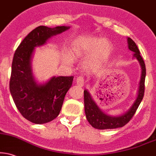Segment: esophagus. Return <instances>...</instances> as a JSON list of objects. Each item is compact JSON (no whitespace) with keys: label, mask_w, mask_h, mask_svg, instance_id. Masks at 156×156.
Masks as SVG:
<instances>
[{"label":"esophagus","mask_w":156,"mask_h":156,"mask_svg":"<svg viewBox=\"0 0 156 156\" xmlns=\"http://www.w3.org/2000/svg\"><path fill=\"white\" fill-rule=\"evenodd\" d=\"M84 83H85V80L83 77L79 76L76 78V84L78 85V86H80V87H82V86H84Z\"/></svg>","instance_id":"1"}]
</instances>
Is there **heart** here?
Instances as JSON below:
<instances>
[{
    "instance_id": "heart-1",
    "label": "heart",
    "mask_w": 156,
    "mask_h": 156,
    "mask_svg": "<svg viewBox=\"0 0 156 156\" xmlns=\"http://www.w3.org/2000/svg\"><path fill=\"white\" fill-rule=\"evenodd\" d=\"M112 51V44L108 39L99 37L80 36L73 40L69 55H62V61L70 65L73 60H84L82 68L86 72H95L103 66Z\"/></svg>"
}]
</instances>
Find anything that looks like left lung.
Wrapping results in <instances>:
<instances>
[{
  "label": "left lung",
  "mask_w": 156,
  "mask_h": 156,
  "mask_svg": "<svg viewBox=\"0 0 156 156\" xmlns=\"http://www.w3.org/2000/svg\"><path fill=\"white\" fill-rule=\"evenodd\" d=\"M128 48L133 52V57L137 60L141 67V78L139 83L137 96L135 101L129 109L119 116H110L102 112L98 106L93 99L91 95L88 90H84V105L86 119L93 127L98 129H115L125 126L132 119L137 109L140 104L144 96L145 91V79L146 75V69L143 59L140 55V50L135 42L129 37H127Z\"/></svg>",
  "instance_id": "left-lung-1"
}]
</instances>
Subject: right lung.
Instances as JSON below:
<instances>
[{
	"instance_id": "1",
	"label": "right lung",
	"mask_w": 156,
	"mask_h": 156,
	"mask_svg": "<svg viewBox=\"0 0 156 156\" xmlns=\"http://www.w3.org/2000/svg\"><path fill=\"white\" fill-rule=\"evenodd\" d=\"M69 29L66 26L54 28L39 26L23 39L15 52L10 91L21 115L32 123H47L58 117L73 80V76H53L45 83H38L31 66L35 48Z\"/></svg>"
}]
</instances>
